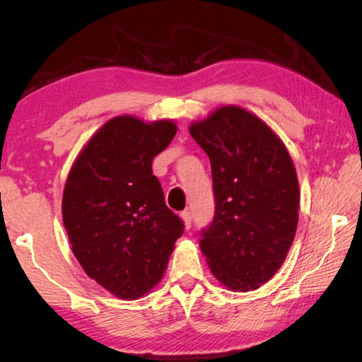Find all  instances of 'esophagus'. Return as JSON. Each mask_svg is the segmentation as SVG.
<instances>
[{"label": "esophagus", "instance_id": "obj_1", "mask_svg": "<svg viewBox=\"0 0 362 362\" xmlns=\"http://www.w3.org/2000/svg\"><path fill=\"white\" fill-rule=\"evenodd\" d=\"M180 218L183 220V225H185V228H189V226H192V212L183 211L180 214Z\"/></svg>", "mask_w": 362, "mask_h": 362}]
</instances>
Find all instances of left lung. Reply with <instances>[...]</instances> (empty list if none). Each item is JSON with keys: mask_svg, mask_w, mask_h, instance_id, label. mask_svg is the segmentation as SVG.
<instances>
[{"mask_svg": "<svg viewBox=\"0 0 362 362\" xmlns=\"http://www.w3.org/2000/svg\"><path fill=\"white\" fill-rule=\"evenodd\" d=\"M189 134L211 159L216 216L199 241L220 284L259 289L283 265L298 223L296 166L259 116L223 105L193 121Z\"/></svg>", "mask_w": 362, "mask_h": 362, "instance_id": "1", "label": "left lung"}]
</instances>
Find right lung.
I'll list each match as a JSON object with an SVG mask.
<instances>
[{"mask_svg": "<svg viewBox=\"0 0 362 362\" xmlns=\"http://www.w3.org/2000/svg\"><path fill=\"white\" fill-rule=\"evenodd\" d=\"M170 119H108L69 173L62 218L84 273L115 297L136 300L166 272L182 220L168 209L153 158L173 142Z\"/></svg>", "mask_w": 362, "mask_h": 362, "instance_id": "obj_1", "label": "right lung"}]
</instances>
